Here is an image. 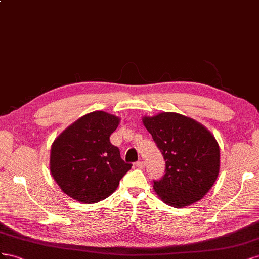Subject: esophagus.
<instances>
[{"label":"esophagus","instance_id":"obj_1","mask_svg":"<svg viewBox=\"0 0 259 259\" xmlns=\"http://www.w3.org/2000/svg\"><path fill=\"white\" fill-rule=\"evenodd\" d=\"M136 166L140 169H144L145 168V162L143 160H139L136 162Z\"/></svg>","mask_w":259,"mask_h":259}]
</instances>
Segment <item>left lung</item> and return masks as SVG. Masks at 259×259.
Instances as JSON below:
<instances>
[{"mask_svg":"<svg viewBox=\"0 0 259 259\" xmlns=\"http://www.w3.org/2000/svg\"><path fill=\"white\" fill-rule=\"evenodd\" d=\"M142 121L166 161L153 189L165 204L186 207L202 199L219 175L220 150L211 132L187 116L162 112Z\"/></svg>","mask_w":259,"mask_h":259,"instance_id":"left-lung-1","label":"left lung"}]
</instances>
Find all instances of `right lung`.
<instances>
[{
    "mask_svg": "<svg viewBox=\"0 0 259 259\" xmlns=\"http://www.w3.org/2000/svg\"><path fill=\"white\" fill-rule=\"evenodd\" d=\"M119 122V117L97 110L80 117L54 140L50 170L65 194L93 204L116 191L132 166L109 141Z\"/></svg>",
    "mask_w": 259,
    "mask_h": 259,
    "instance_id": "add662e5",
    "label": "right lung"
}]
</instances>
